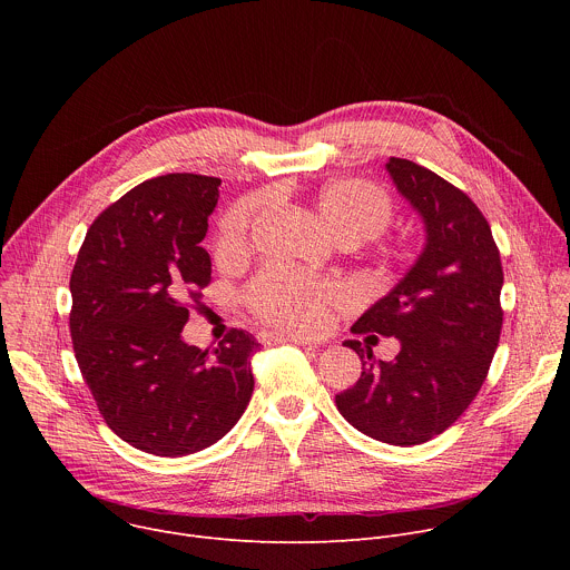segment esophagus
Wrapping results in <instances>:
<instances>
[{
	"label": "esophagus",
	"mask_w": 570,
	"mask_h": 570,
	"mask_svg": "<svg viewBox=\"0 0 570 570\" xmlns=\"http://www.w3.org/2000/svg\"><path fill=\"white\" fill-rule=\"evenodd\" d=\"M262 341L264 343H295V345H302V347H315V345H311V343H306L304 338H297V336H279V334H273V332H266V334H262Z\"/></svg>",
	"instance_id": "1"
}]
</instances>
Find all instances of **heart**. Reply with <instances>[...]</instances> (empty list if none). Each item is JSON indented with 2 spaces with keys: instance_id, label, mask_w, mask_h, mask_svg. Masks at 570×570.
Listing matches in <instances>:
<instances>
[{
  "instance_id": "b5f03b06",
  "label": "heart",
  "mask_w": 570,
  "mask_h": 570,
  "mask_svg": "<svg viewBox=\"0 0 570 570\" xmlns=\"http://www.w3.org/2000/svg\"><path fill=\"white\" fill-rule=\"evenodd\" d=\"M315 212L327 232L341 243H356L379 236L394 216L392 198L385 189L367 180H334L324 185L315 200ZM253 207L234 205L220 220L216 248L218 255L232 257L246 246ZM253 311L273 327L297 336H315L330 322V311L343 302V291L284 268L264 271L248 288Z\"/></svg>"
}]
</instances>
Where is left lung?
Returning <instances> with one entry per match:
<instances>
[{"label": "left lung", "mask_w": 570, "mask_h": 570, "mask_svg": "<svg viewBox=\"0 0 570 570\" xmlns=\"http://www.w3.org/2000/svg\"><path fill=\"white\" fill-rule=\"evenodd\" d=\"M385 169L422 216L426 246L352 327L399 338V354L374 363L372 350L347 341L367 361L336 405L361 433L413 446L444 433L487 379L503 327V266L490 223L464 191L411 159L390 157Z\"/></svg>", "instance_id": "obj_1"}]
</instances>
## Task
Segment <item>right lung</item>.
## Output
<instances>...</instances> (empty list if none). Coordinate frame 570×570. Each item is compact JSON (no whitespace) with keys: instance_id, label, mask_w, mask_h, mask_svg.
<instances>
[{"instance_id":"add662e5","label":"right lung","mask_w":570,"mask_h":570,"mask_svg":"<svg viewBox=\"0 0 570 570\" xmlns=\"http://www.w3.org/2000/svg\"><path fill=\"white\" fill-rule=\"evenodd\" d=\"M218 178H150L90 225L71 271L73 354L106 424L130 446L178 458L218 442L253 396V334L214 352L183 341L212 282L200 240Z\"/></svg>"}]
</instances>
